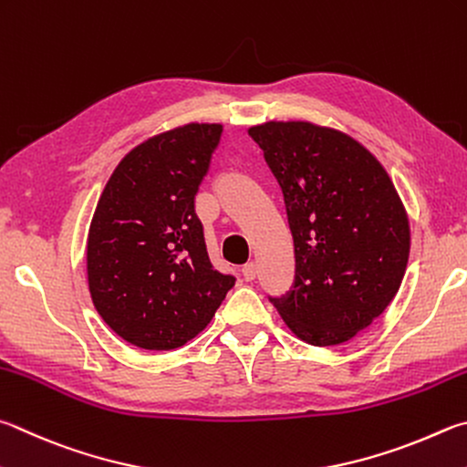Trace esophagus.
Masks as SVG:
<instances>
[{
  "instance_id": "esophagus-1",
  "label": "esophagus",
  "mask_w": 467,
  "mask_h": 467,
  "mask_svg": "<svg viewBox=\"0 0 467 467\" xmlns=\"http://www.w3.org/2000/svg\"><path fill=\"white\" fill-rule=\"evenodd\" d=\"M243 277L247 279V282H253V279L257 277V263H247V265L243 267Z\"/></svg>"
}]
</instances>
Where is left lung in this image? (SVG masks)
<instances>
[{"instance_id": "8db88e82", "label": "left lung", "mask_w": 467, "mask_h": 467, "mask_svg": "<svg viewBox=\"0 0 467 467\" xmlns=\"http://www.w3.org/2000/svg\"><path fill=\"white\" fill-rule=\"evenodd\" d=\"M249 134L284 192L294 290L271 298L300 341L333 347L369 327L402 284L409 214L371 152L328 126L269 120Z\"/></svg>"}]
</instances>
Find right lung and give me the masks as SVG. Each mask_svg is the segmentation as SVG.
Returning a JSON list of instances; mask_svg holds the SVG:
<instances>
[{
  "instance_id": "obj_1",
  "label": "right lung",
  "mask_w": 467,
  "mask_h": 467,
  "mask_svg": "<svg viewBox=\"0 0 467 467\" xmlns=\"http://www.w3.org/2000/svg\"><path fill=\"white\" fill-rule=\"evenodd\" d=\"M223 124L190 122L134 147L109 177L88 234V284L118 337L177 349L208 327L233 275L212 267L193 208Z\"/></svg>"
}]
</instances>
